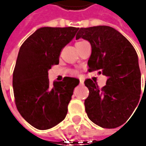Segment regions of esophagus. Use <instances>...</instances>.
<instances>
[{
  "label": "esophagus",
  "mask_w": 146,
  "mask_h": 146,
  "mask_svg": "<svg viewBox=\"0 0 146 146\" xmlns=\"http://www.w3.org/2000/svg\"><path fill=\"white\" fill-rule=\"evenodd\" d=\"M84 80L83 79H81V78H80V83L81 84H84Z\"/></svg>",
  "instance_id": "obj_1"
}]
</instances>
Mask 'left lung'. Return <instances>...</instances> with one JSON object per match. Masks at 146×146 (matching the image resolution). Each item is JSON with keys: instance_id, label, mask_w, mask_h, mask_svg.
I'll use <instances>...</instances> for the list:
<instances>
[{"instance_id": "obj_1", "label": "left lung", "mask_w": 146, "mask_h": 146, "mask_svg": "<svg viewBox=\"0 0 146 146\" xmlns=\"http://www.w3.org/2000/svg\"><path fill=\"white\" fill-rule=\"evenodd\" d=\"M79 38L88 40L92 47L88 71L98 70L107 76L102 88L90 79L84 81L89 90L84 101L88 117L104 128L121 126L140 100L141 77L137 53L127 38L108 26L78 29L76 40Z\"/></svg>"}]
</instances>
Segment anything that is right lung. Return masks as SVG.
I'll return each instance as SVG.
<instances>
[{
  "instance_id": "add662e5",
  "label": "right lung",
  "mask_w": 146,
  "mask_h": 146,
  "mask_svg": "<svg viewBox=\"0 0 146 146\" xmlns=\"http://www.w3.org/2000/svg\"><path fill=\"white\" fill-rule=\"evenodd\" d=\"M78 29L40 27L20 47L13 73L15 104L22 117L37 129L56 126L67 114L68 104L80 80L65 77L51 85L48 70L58 64L61 50L72 40Z\"/></svg>"
}]
</instances>
